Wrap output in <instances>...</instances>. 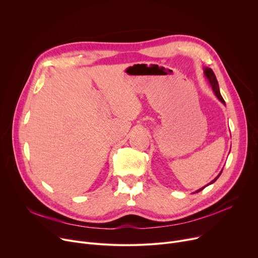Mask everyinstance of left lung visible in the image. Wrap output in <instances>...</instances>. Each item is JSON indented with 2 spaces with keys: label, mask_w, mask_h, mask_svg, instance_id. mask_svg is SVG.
Here are the masks:
<instances>
[{
  "label": "left lung",
  "mask_w": 258,
  "mask_h": 258,
  "mask_svg": "<svg viewBox=\"0 0 258 258\" xmlns=\"http://www.w3.org/2000/svg\"><path fill=\"white\" fill-rule=\"evenodd\" d=\"M204 74H205V76H207V78L209 79V82L211 83V85H212V87H213V90H214V92H215V94H216V96L223 102V104L225 105V101H224V99H223V97H222V95H221V93H220V90H219V84H218V81H217V78H216V75L214 74V72L211 70V68H205L204 70ZM223 171V170H222ZM222 171L220 172V174L214 179V180H212L209 184H212L213 182H215L218 178H219V176L221 175V173H222ZM208 184V185H209ZM205 186H203L202 188H199L198 191H196V193H198V192H200V191H202L203 188H204Z\"/></svg>",
  "instance_id": "1"
}]
</instances>
